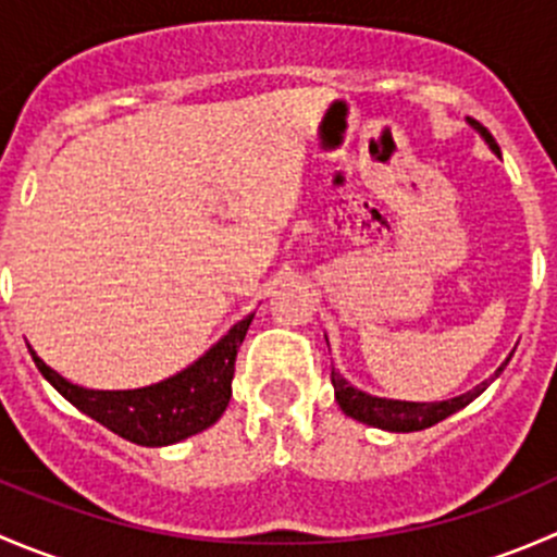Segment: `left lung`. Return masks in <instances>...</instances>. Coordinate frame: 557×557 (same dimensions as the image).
<instances>
[{"mask_svg":"<svg viewBox=\"0 0 557 557\" xmlns=\"http://www.w3.org/2000/svg\"><path fill=\"white\" fill-rule=\"evenodd\" d=\"M466 121H469V126L474 128V132L480 134L482 139H485L487 148H491L493 153H496V156L502 153V150H498V145H496V139L491 137V132H487L482 123H476L474 117H466ZM325 342H329V339H325ZM509 358H512V356H509ZM509 358H507V361H509ZM507 361H504L502 367L496 369V374H493L491 380L480 383L474 387V391H466V393H460V396L447 398V401H398V398L372 396V393L352 387L345 377H342L339 372H336L334 367H331V385H334V396H336V401H339L342 412H345L347 418L358 420V423L372 425V429L393 431V434H409V431L431 429V425H436L440 420L450 418V414L458 412V409H463L466 404L474 401V398L480 396V393L485 391V387L491 385L493 380H496L498 374L504 372Z\"/></svg>","mask_w":557,"mask_h":557,"instance_id":"obj_1","label":"left lung"}]
</instances>
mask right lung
<instances>
[{"mask_svg":"<svg viewBox=\"0 0 557 557\" xmlns=\"http://www.w3.org/2000/svg\"><path fill=\"white\" fill-rule=\"evenodd\" d=\"M252 312L234 323L210 350L190 367L161 383L132 391H94L61 377L29 347L37 369L72 407L102 423L112 434L143 447H166L210 429L226 412L232 398L234 361Z\"/></svg>","mask_w":557,"mask_h":557,"instance_id":"right-lung-1","label":"right lung"}]
</instances>
